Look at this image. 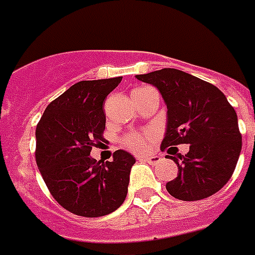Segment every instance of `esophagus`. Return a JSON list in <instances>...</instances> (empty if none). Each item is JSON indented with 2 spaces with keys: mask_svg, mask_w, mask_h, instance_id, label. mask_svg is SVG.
Returning a JSON list of instances; mask_svg holds the SVG:
<instances>
[{
  "mask_svg": "<svg viewBox=\"0 0 255 255\" xmlns=\"http://www.w3.org/2000/svg\"><path fill=\"white\" fill-rule=\"evenodd\" d=\"M138 160L140 161H146V162H149V163H158L161 161V157L160 156H156V154H154V156H140L138 157Z\"/></svg>",
  "mask_w": 255,
  "mask_h": 255,
  "instance_id": "1",
  "label": "esophagus"
}]
</instances>
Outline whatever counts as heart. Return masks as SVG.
<instances>
[{
  "label": "heart",
  "instance_id": "1",
  "mask_svg": "<svg viewBox=\"0 0 255 255\" xmlns=\"http://www.w3.org/2000/svg\"><path fill=\"white\" fill-rule=\"evenodd\" d=\"M136 90H140V89H136ZM123 142L128 149H131L133 152H138V150H141L144 148V145H145V137L141 136V134L132 133L128 134L127 137L124 138Z\"/></svg>",
  "mask_w": 255,
  "mask_h": 255
}]
</instances>
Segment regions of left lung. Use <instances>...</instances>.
I'll return each instance as SVG.
<instances>
[{
  "mask_svg": "<svg viewBox=\"0 0 255 255\" xmlns=\"http://www.w3.org/2000/svg\"><path fill=\"white\" fill-rule=\"evenodd\" d=\"M136 78L158 89L167 107L161 149L190 145L185 156H166L178 166L167 192L186 202L214 195L231 179L241 153L235 109L216 86L182 70L165 68Z\"/></svg>",
  "mask_w": 255,
  "mask_h": 255,
  "instance_id": "1",
  "label": "left lung"
}]
</instances>
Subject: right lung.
Here are the masks:
<instances>
[{
    "instance_id": "add662e5",
    "label": "right lung",
    "mask_w": 255,
    "mask_h": 255,
    "mask_svg": "<svg viewBox=\"0 0 255 255\" xmlns=\"http://www.w3.org/2000/svg\"><path fill=\"white\" fill-rule=\"evenodd\" d=\"M122 77L80 81L45 109L36 126V165L49 192L78 216L109 215L123 204L136 162L119 149L110 162L90 156L106 127L103 103Z\"/></svg>"
}]
</instances>
